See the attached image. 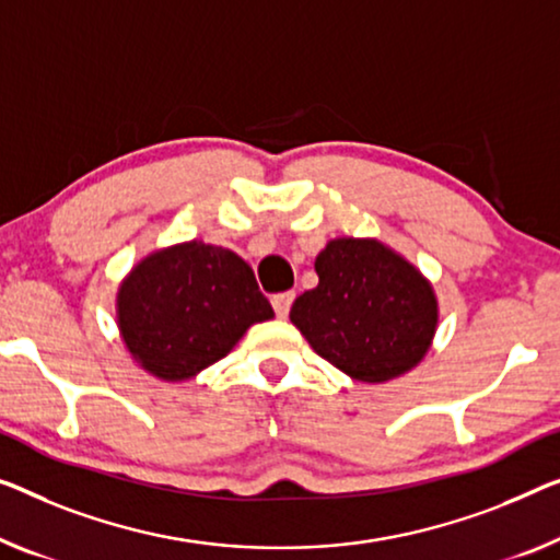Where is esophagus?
Masks as SVG:
<instances>
[{
  "label": "esophagus",
  "instance_id": "34e87169",
  "mask_svg": "<svg viewBox=\"0 0 560 560\" xmlns=\"http://www.w3.org/2000/svg\"><path fill=\"white\" fill-rule=\"evenodd\" d=\"M291 302H294V291H281V294H277L271 299L273 304V312H277L281 319H287L289 308H291Z\"/></svg>",
  "mask_w": 560,
  "mask_h": 560
}]
</instances>
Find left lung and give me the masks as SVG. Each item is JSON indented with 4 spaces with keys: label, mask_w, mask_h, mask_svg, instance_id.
<instances>
[{
    "label": "left lung",
    "mask_w": 560,
    "mask_h": 560,
    "mask_svg": "<svg viewBox=\"0 0 560 560\" xmlns=\"http://www.w3.org/2000/svg\"><path fill=\"white\" fill-rule=\"evenodd\" d=\"M319 283L289 319L329 364L357 382L395 380L428 354L438 329L432 283L377 238H334L314 261Z\"/></svg>",
    "instance_id": "left-lung-1"
}]
</instances>
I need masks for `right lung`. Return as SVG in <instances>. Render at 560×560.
Returning a JSON list of instances; mask_svg holds the SVG:
<instances>
[{"label":"right lung","mask_w":560,"mask_h":560,"mask_svg":"<svg viewBox=\"0 0 560 560\" xmlns=\"http://www.w3.org/2000/svg\"><path fill=\"white\" fill-rule=\"evenodd\" d=\"M273 308L244 258L186 241L132 266L118 289V327L148 374L183 382L226 357Z\"/></svg>","instance_id":"right-lung-1"}]
</instances>
